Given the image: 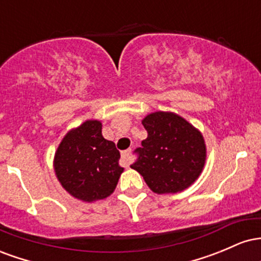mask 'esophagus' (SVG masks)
I'll return each instance as SVG.
<instances>
[{"label": "esophagus", "instance_id": "1", "mask_svg": "<svg viewBox=\"0 0 261 261\" xmlns=\"http://www.w3.org/2000/svg\"><path fill=\"white\" fill-rule=\"evenodd\" d=\"M121 162L125 167H128L131 162V149H126V151L121 152Z\"/></svg>", "mask_w": 261, "mask_h": 261}]
</instances>
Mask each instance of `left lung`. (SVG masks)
Returning a JSON list of instances; mask_svg holds the SVG:
<instances>
[{
    "instance_id": "8db88e82",
    "label": "left lung",
    "mask_w": 261,
    "mask_h": 261,
    "mask_svg": "<svg viewBox=\"0 0 261 261\" xmlns=\"http://www.w3.org/2000/svg\"><path fill=\"white\" fill-rule=\"evenodd\" d=\"M147 139L131 168L155 194H174L193 185L206 162L202 134L178 114L154 112L142 120Z\"/></svg>"
}]
</instances>
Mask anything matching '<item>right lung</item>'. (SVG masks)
<instances>
[{"instance_id": "right-lung-1", "label": "right lung", "mask_w": 261, "mask_h": 261, "mask_svg": "<svg viewBox=\"0 0 261 261\" xmlns=\"http://www.w3.org/2000/svg\"><path fill=\"white\" fill-rule=\"evenodd\" d=\"M120 152L101 135L99 120H87L65 135L54 157V170L60 184L85 202L112 195L124 168Z\"/></svg>"}]
</instances>
